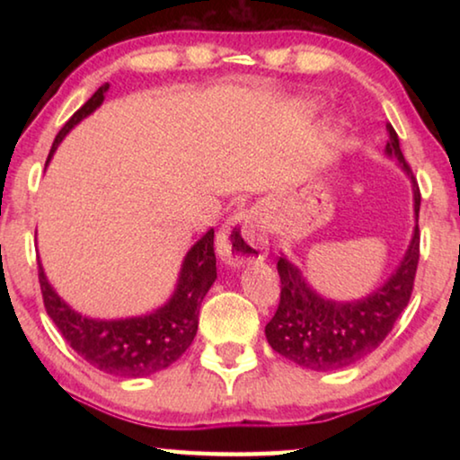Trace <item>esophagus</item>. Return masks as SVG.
<instances>
[{
	"mask_svg": "<svg viewBox=\"0 0 460 460\" xmlns=\"http://www.w3.org/2000/svg\"><path fill=\"white\" fill-rule=\"evenodd\" d=\"M217 253L229 266L266 260L268 235L261 215L255 211H239L233 215L217 237Z\"/></svg>",
	"mask_w": 460,
	"mask_h": 460,
	"instance_id": "34e87169",
	"label": "esophagus"
}]
</instances>
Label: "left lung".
Wrapping results in <instances>:
<instances>
[{
	"instance_id": "8db88e82",
	"label": "left lung",
	"mask_w": 460,
	"mask_h": 460,
	"mask_svg": "<svg viewBox=\"0 0 460 460\" xmlns=\"http://www.w3.org/2000/svg\"><path fill=\"white\" fill-rule=\"evenodd\" d=\"M389 142L385 154L400 162L410 176L414 190L416 227L406 255L385 284L369 296L353 302H337L323 298L302 278V271L278 258V274L282 282L279 305L271 321L266 324V339L286 359L313 371H332L353 365L367 357L392 332L403 308L408 306L420 260V189L411 168L400 150V139L392 123L385 126Z\"/></svg>"
}]
</instances>
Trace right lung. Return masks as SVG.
<instances>
[{"label":"right lung","instance_id":"add662e5","mask_svg":"<svg viewBox=\"0 0 460 460\" xmlns=\"http://www.w3.org/2000/svg\"><path fill=\"white\" fill-rule=\"evenodd\" d=\"M109 84L99 87L87 103L68 119L50 147L49 164L58 144L76 123L91 115L103 103ZM215 231L208 229L194 243L182 261L174 294L164 306L144 316L99 321L76 313L54 292L42 263H38V279L44 298V308L57 324L65 341L84 361L99 371L115 377H146L172 365L181 357L199 329V310L207 292L217 279V258L213 247Z\"/></svg>","mask_w":460,"mask_h":460}]
</instances>
